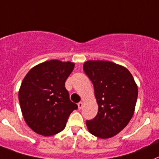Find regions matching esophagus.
I'll use <instances>...</instances> for the list:
<instances>
[{"label":"esophagus","mask_w":159,"mask_h":159,"mask_svg":"<svg viewBox=\"0 0 159 159\" xmlns=\"http://www.w3.org/2000/svg\"><path fill=\"white\" fill-rule=\"evenodd\" d=\"M83 102H80V103H78V108L79 109H82V107H83Z\"/></svg>","instance_id":"esophagus-1"}]
</instances>
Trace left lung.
Masks as SVG:
<instances>
[{
	"label": "left lung",
	"mask_w": 159,
	"mask_h": 159,
	"mask_svg": "<svg viewBox=\"0 0 159 159\" xmlns=\"http://www.w3.org/2000/svg\"><path fill=\"white\" fill-rule=\"evenodd\" d=\"M84 71L94 89L98 114L87 120L89 131L100 139L118 134L134 115L138 87L134 77L124 66L104 60H89Z\"/></svg>",
	"instance_id": "1"
}]
</instances>
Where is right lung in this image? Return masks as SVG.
Instances as JSON below:
<instances>
[{
	"mask_svg": "<svg viewBox=\"0 0 159 159\" xmlns=\"http://www.w3.org/2000/svg\"><path fill=\"white\" fill-rule=\"evenodd\" d=\"M75 64L53 60L33 67L22 81L19 102L25 121L43 136L61 132L70 114L78 109L70 101L66 81Z\"/></svg>",
	"mask_w": 159,
	"mask_h": 159,
	"instance_id": "obj_1",
	"label": "right lung"
}]
</instances>
